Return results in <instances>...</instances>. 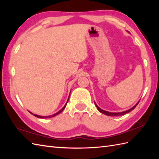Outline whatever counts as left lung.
Masks as SVG:
<instances>
[{
  "mask_svg": "<svg viewBox=\"0 0 159 159\" xmlns=\"http://www.w3.org/2000/svg\"><path fill=\"white\" fill-rule=\"evenodd\" d=\"M139 102H138L134 107L130 108V109H128V110H127V111H122V112H119V113H112V112H109V111H104V110H103V109H100V108L96 104V102H95V105L96 106L98 110L100 113H103V114H104V115H106V116H124V115L130 112V111H131L132 110H133V109H134V108H135V107H137V105L138 103H139Z\"/></svg>",
  "mask_w": 159,
  "mask_h": 159,
  "instance_id": "8db88e82",
  "label": "left lung"
}]
</instances>
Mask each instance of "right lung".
I'll return each mask as SVG.
<instances>
[{"mask_svg": "<svg viewBox=\"0 0 159 159\" xmlns=\"http://www.w3.org/2000/svg\"><path fill=\"white\" fill-rule=\"evenodd\" d=\"M69 98H70V96H69V97H68V99H67V102H66V104H65V106H64L61 109L60 111H59L57 113H55V114H53V115H51V116H38V115H36V114H33V113H31V112H30V113H31V114H33V116H35V117H38V118H50V117H55V116H57V115L58 114H59L60 113H61L62 111H63V109H65L66 108V105H67V102H68V100H69Z\"/></svg>", "mask_w": 159, "mask_h": 159, "instance_id": "1", "label": "right lung"}]
</instances>
